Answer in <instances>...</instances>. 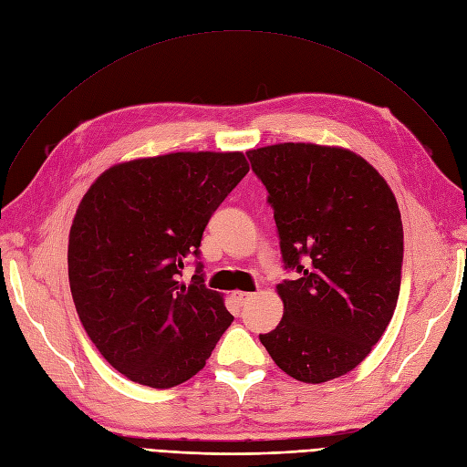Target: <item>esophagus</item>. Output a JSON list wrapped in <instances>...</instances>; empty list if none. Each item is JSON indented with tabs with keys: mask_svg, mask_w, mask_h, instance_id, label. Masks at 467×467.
I'll list each match as a JSON object with an SVG mask.
<instances>
[{
	"mask_svg": "<svg viewBox=\"0 0 467 467\" xmlns=\"http://www.w3.org/2000/svg\"><path fill=\"white\" fill-rule=\"evenodd\" d=\"M254 294H249V292H234V299L239 303V305H245L249 299H253Z\"/></svg>",
	"mask_w": 467,
	"mask_h": 467,
	"instance_id": "obj_1",
	"label": "esophagus"
}]
</instances>
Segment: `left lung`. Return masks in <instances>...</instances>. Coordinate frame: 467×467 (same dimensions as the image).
<instances>
[{
	"mask_svg": "<svg viewBox=\"0 0 467 467\" xmlns=\"http://www.w3.org/2000/svg\"><path fill=\"white\" fill-rule=\"evenodd\" d=\"M275 211L284 268L280 325L261 334L270 358L301 382L356 368L394 315L404 230L382 175L356 152L311 142L249 150Z\"/></svg>",
	"mask_w": 467,
	"mask_h": 467,
	"instance_id": "8db88e82",
	"label": "left lung"
}]
</instances>
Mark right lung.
I'll return each instance as SVG.
<instances>
[{
    "mask_svg": "<svg viewBox=\"0 0 467 467\" xmlns=\"http://www.w3.org/2000/svg\"><path fill=\"white\" fill-rule=\"evenodd\" d=\"M249 164L241 152H173L106 170L69 234L77 315L104 359L130 380L171 389L197 375L234 317L204 285L208 220Z\"/></svg>",
    "mask_w": 467,
    "mask_h": 467,
    "instance_id": "1",
    "label": "right lung"
}]
</instances>
